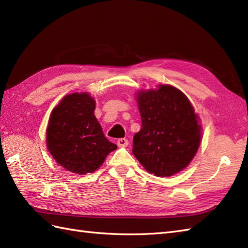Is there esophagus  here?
<instances>
[{
    "mask_svg": "<svg viewBox=\"0 0 248 248\" xmlns=\"http://www.w3.org/2000/svg\"><path fill=\"white\" fill-rule=\"evenodd\" d=\"M117 145L118 147H126L129 145V141L128 140H125V138H119L117 140Z\"/></svg>",
    "mask_w": 248,
    "mask_h": 248,
    "instance_id": "obj_1",
    "label": "esophagus"
}]
</instances>
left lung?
<instances>
[{"label": "left lung", "instance_id": "obj_1", "mask_svg": "<svg viewBox=\"0 0 248 248\" xmlns=\"http://www.w3.org/2000/svg\"><path fill=\"white\" fill-rule=\"evenodd\" d=\"M141 129L133 137V154L156 176H170L191 162L201 142L198 115L188 98L171 85L137 94Z\"/></svg>", "mask_w": 248, "mask_h": 248}]
</instances>
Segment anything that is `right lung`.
<instances>
[{"label": "right lung", "mask_w": 248, "mask_h": 248, "mask_svg": "<svg viewBox=\"0 0 248 248\" xmlns=\"http://www.w3.org/2000/svg\"><path fill=\"white\" fill-rule=\"evenodd\" d=\"M95 106L89 94L74 93L63 98L50 115L47 148L56 162L73 173H92L117 148L103 134Z\"/></svg>", "instance_id": "right-lung-1"}]
</instances>
